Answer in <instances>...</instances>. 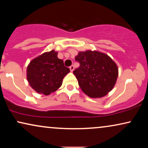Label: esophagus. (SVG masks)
Here are the masks:
<instances>
[{
    "mask_svg": "<svg viewBox=\"0 0 148 148\" xmlns=\"http://www.w3.org/2000/svg\"><path fill=\"white\" fill-rule=\"evenodd\" d=\"M69 69H70V71H71V72H73V71H74V66L73 65H71V66H70V67H69Z\"/></svg>",
    "mask_w": 148,
    "mask_h": 148,
    "instance_id": "obj_1",
    "label": "esophagus"
}]
</instances>
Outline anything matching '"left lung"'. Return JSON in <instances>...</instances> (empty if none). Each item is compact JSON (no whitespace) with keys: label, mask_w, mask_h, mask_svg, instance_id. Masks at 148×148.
Here are the masks:
<instances>
[{"label":"left lung","mask_w":148,"mask_h":148,"mask_svg":"<svg viewBox=\"0 0 148 148\" xmlns=\"http://www.w3.org/2000/svg\"><path fill=\"white\" fill-rule=\"evenodd\" d=\"M75 60L79 67L73 71L82 90L89 97H104L114 88L119 75L115 62L106 54L88 50L79 52Z\"/></svg>","instance_id":"obj_1"}]
</instances>
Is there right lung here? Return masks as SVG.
<instances>
[{"mask_svg": "<svg viewBox=\"0 0 148 148\" xmlns=\"http://www.w3.org/2000/svg\"><path fill=\"white\" fill-rule=\"evenodd\" d=\"M54 50L44 52L30 61L27 68L29 86L38 94L48 96L61 86L64 76L70 69L57 57Z\"/></svg>", "mask_w": 148, "mask_h": 148, "instance_id": "add662e5", "label": "right lung"}]
</instances>
